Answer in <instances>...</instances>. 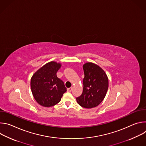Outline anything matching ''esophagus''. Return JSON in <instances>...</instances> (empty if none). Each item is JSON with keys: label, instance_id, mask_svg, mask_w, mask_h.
Instances as JSON below:
<instances>
[{"label": "esophagus", "instance_id": "obj_1", "mask_svg": "<svg viewBox=\"0 0 146 146\" xmlns=\"http://www.w3.org/2000/svg\"><path fill=\"white\" fill-rule=\"evenodd\" d=\"M72 90H73V87H70V88H68V89H67V91H68V92H71V91H72Z\"/></svg>", "mask_w": 146, "mask_h": 146}]
</instances>
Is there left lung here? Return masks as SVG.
<instances>
[{
	"mask_svg": "<svg viewBox=\"0 0 146 146\" xmlns=\"http://www.w3.org/2000/svg\"><path fill=\"white\" fill-rule=\"evenodd\" d=\"M82 94L76 98L77 103L84 108L91 109L98 106L105 98L109 87L108 77L98 65L87 62L83 65Z\"/></svg>",
	"mask_w": 146,
	"mask_h": 146,
	"instance_id": "left-lung-1",
	"label": "left lung"
}]
</instances>
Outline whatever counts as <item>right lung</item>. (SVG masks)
Wrapping results in <instances>:
<instances>
[{"label":"right lung","mask_w":146,"mask_h":146,"mask_svg":"<svg viewBox=\"0 0 146 146\" xmlns=\"http://www.w3.org/2000/svg\"><path fill=\"white\" fill-rule=\"evenodd\" d=\"M60 63L51 61L40 68L32 76L31 87L33 96L41 106L49 108L60 101L66 91L64 83L57 77Z\"/></svg>","instance_id":"obj_1"}]
</instances>
